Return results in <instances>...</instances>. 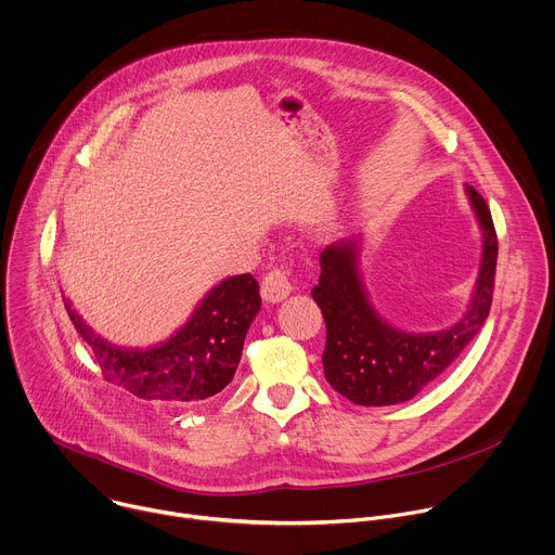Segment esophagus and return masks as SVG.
I'll use <instances>...</instances> for the list:
<instances>
[{
    "label": "esophagus",
    "instance_id": "esophagus-1",
    "mask_svg": "<svg viewBox=\"0 0 555 555\" xmlns=\"http://www.w3.org/2000/svg\"><path fill=\"white\" fill-rule=\"evenodd\" d=\"M292 292V283L287 276V270L283 268H272L263 281H261V296L266 302H281L283 298H287Z\"/></svg>",
    "mask_w": 555,
    "mask_h": 555
}]
</instances>
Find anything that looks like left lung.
Returning a JSON list of instances; mask_svg holds the SVG:
<instances>
[{
  "mask_svg": "<svg viewBox=\"0 0 555 555\" xmlns=\"http://www.w3.org/2000/svg\"><path fill=\"white\" fill-rule=\"evenodd\" d=\"M467 194L482 227L485 250L469 311L448 331L402 333L374 311L359 274V237L335 242L322 250V274L311 296L326 322L324 376L350 402L389 406L415 398L456 361L485 326L495 287L498 233L482 194L472 185H467Z\"/></svg>",
  "mask_w": 555,
  "mask_h": 555,
  "instance_id": "1",
  "label": "left lung"
}]
</instances>
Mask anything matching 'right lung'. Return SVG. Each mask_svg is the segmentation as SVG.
<instances>
[{"instance_id":"right-lung-1","label":"right lung","mask_w":555,"mask_h":555,"mask_svg":"<svg viewBox=\"0 0 555 555\" xmlns=\"http://www.w3.org/2000/svg\"><path fill=\"white\" fill-rule=\"evenodd\" d=\"M259 307L255 276H231L203 298L181 331L149 350L116 348L94 335L68 305L66 311L90 346L103 380L140 400L198 404L231 383Z\"/></svg>"}]
</instances>
